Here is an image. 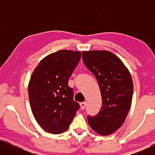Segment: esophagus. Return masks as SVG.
Segmentation results:
<instances>
[{
  "mask_svg": "<svg viewBox=\"0 0 155 155\" xmlns=\"http://www.w3.org/2000/svg\"><path fill=\"white\" fill-rule=\"evenodd\" d=\"M80 108H81V109L83 110L86 107V102L85 101H84V102H81L80 104Z\"/></svg>",
  "mask_w": 155,
  "mask_h": 155,
  "instance_id": "esophagus-1",
  "label": "esophagus"
}]
</instances>
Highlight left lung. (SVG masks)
I'll return each instance as SVG.
<instances>
[{"label":"left lung","instance_id":"left-lung-1","mask_svg":"<svg viewBox=\"0 0 155 155\" xmlns=\"http://www.w3.org/2000/svg\"><path fill=\"white\" fill-rule=\"evenodd\" d=\"M82 60L96 78L102 99L99 113L87 116L89 124L99 134L110 135L122 126L130 110L132 78L120 59L108 51H83Z\"/></svg>","mask_w":155,"mask_h":155}]
</instances>
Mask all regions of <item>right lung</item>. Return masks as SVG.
I'll return each instance as SVG.
<instances>
[{
    "label": "right lung",
    "instance_id": "1",
    "mask_svg": "<svg viewBox=\"0 0 155 155\" xmlns=\"http://www.w3.org/2000/svg\"><path fill=\"white\" fill-rule=\"evenodd\" d=\"M80 58V51L60 50L42 59L32 73L29 103L36 120L46 132H65L79 109L68 82Z\"/></svg>",
    "mask_w": 155,
    "mask_h": 155
}]
</instances>
